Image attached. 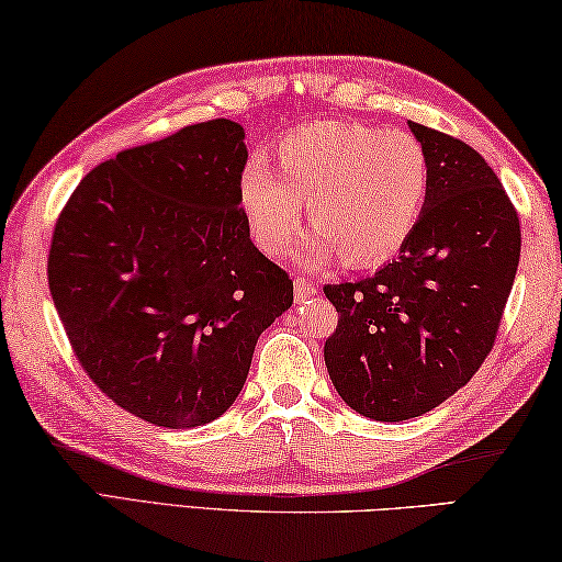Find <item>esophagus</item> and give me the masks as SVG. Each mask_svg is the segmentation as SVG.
I'll use <instances>...</instances> for the list:
<instances>
[{"label":"esophagus","instance_id":"obj_1","mask_svg":"<svg viewBox=\"0 0 562 562\" xmlns=\"http://www.w3.org/2000/svg\"><path fill=\"white\" fill-rule=\"evenodd\" d=\"M314 294H316V284L307 278H302V274H297V278H294V300L307 302L314 297Z\"/></svg>","mask_w":562,"mask_h":562}]
</instances>
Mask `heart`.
<instances>
[{"mask_svg": "<svg viewBox=\"0 0 562 562\" xmlns=\"http://www.w3.org/2000/svg\"><path fill=\"white\" fill-rule=\"evenodd\" d=\"M274 157L278 169L248 161L238 189L252 238L270 255L290 248L307 201L316 233L304 258L336 250L353 268L375 265L411 236L430 193L427 149L403 130L324 120L288 132Z\"/></svg>", "mask_w": 562, "mask_h": 562, "instance_id": "b5f03b06", "label": "heart"}]
</instances>
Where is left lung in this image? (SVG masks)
Returning <instances> with one entry per match:
<instances>
[{"label":"left lung","instance_id":"obj_1","mask_svg":"<svg viewBox=\"0 0 562 562\" xmlns=\"http://www.w3.org/2000/svg\"><path fill=\"white\" fill-rule=\"evenodd\" d=\"M430 157V193L393 262L324 284L339 324L324 344L344 403L371 420L430 413L494 349L521 223L494 169L462 139L407 122Z\"/></svg>","mask_w":562,"mask_h":562}]
</instances>
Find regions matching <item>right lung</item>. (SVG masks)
<instances>
[{"mask_svg": "<svg viewBox=\"0 0 562 562\" xmlns=\"http://www.w3.org/2000/svg\"><path fill=\"white\" fill-rule=\"evenodd\" d=\"M246 132L209 120L120 151L58 213L48 288L78 363L112 403L183 430L248 379L292 280L252 246L240 206Z\"/></svg>", "mask_w": 562, "mask_h": 562, "instance_id": "right-lung-1", "label": "right lung"}]
</instances>
